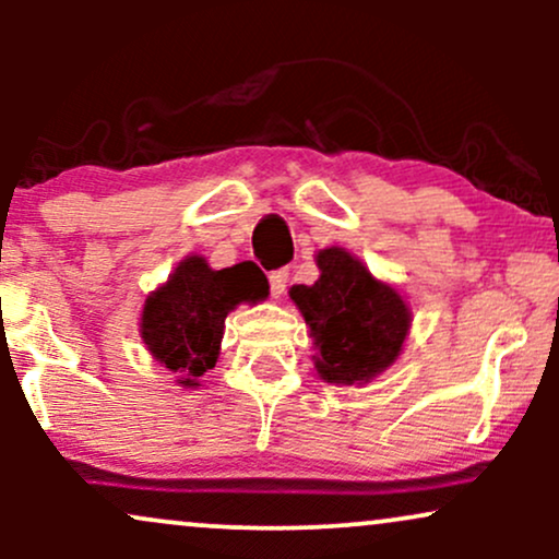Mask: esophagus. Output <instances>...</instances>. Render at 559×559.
Returning a JSON list of instances; mask_svg holds the SVG:
<instances>
[{"mask_svg": "<svg viewBox=\"0 0 559 559\" xmlns=\"http://www.w3.org/2000/svg\"><path fill=\"white\" fill-rule=\"evenodd\" d=\"M267 281H271V294L278 299L288 286V271H284V267H281V271H273L271 275H267Z\"/></svg>", "mask_w": 559, "mask_h": 559, "instance_id": "34e87169", "label": "esophagus"}]
</instances>
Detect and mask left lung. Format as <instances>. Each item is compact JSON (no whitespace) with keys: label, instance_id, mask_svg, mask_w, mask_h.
I'll return each instance as SVG.
<instances>
[{"label":"left lung","instance_id":"obj_1","mask_svg":"<svg viewBox=\"0 0 559 559\" xmlns=\"http://www.w3.org/2000/svg\"><path fill=\"white\" fill-rule=\"evenodd\" d=\"M318 281L288 288L316 344V370L333 386H365L400 360L413 310L400 288L376 278L342 247L316 254Z\"/></svg>","mask_w":559,"mask_h":559}]
</instances>
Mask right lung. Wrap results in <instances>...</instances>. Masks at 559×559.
<instances>
[{"label":"right lung","instance_id":"right-lung-1","mask_svg":"<svg viewBox=\"0 0 559 559\" xmlns=\"http://www.w3.org/2000/svg\"><path fill=\"white\" fill-rule=\"evenodd\" d=\"M267 297V281L247 262L215 271L202 254H189L165 284L146 294L139 336L146 352L176 376L183 389H199L221 355L230 310Z\"/></svg>","mask_w":559,"mask_h":559}]
</instances>
